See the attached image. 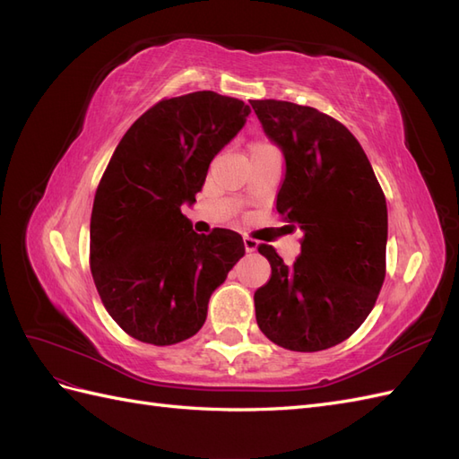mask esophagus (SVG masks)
I'll list each match as a JSON object with an SVG mask.
<instances>
[{"label": "esophagus", "instance_id": "34e87169", "mask_svg": "<svg viewBox=\"0 0 459 459\" xmlns=\"http://www.w3.org/2000/svg\"><path fill=\"white\" fill-rule=\"evenodd\" d=\"M243 245H245L247 253H255L256 247H258V243L253 238H243Z\"/></svg>", "mask_w": 459, "mask_h": 459}]
</instances>
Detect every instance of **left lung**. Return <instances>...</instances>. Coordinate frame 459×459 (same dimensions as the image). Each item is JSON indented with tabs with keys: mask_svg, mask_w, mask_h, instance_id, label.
I'll return each mask as SVG.
<instances>
[{
	"mask_svg": "<svg viewBox=\"0 0 459 459\" xmlns=\"http://www.w3.org/2000/svg\"><path fill=\"white\" fill-rule=\"evenodd\" d=\"M251 105L285 159L277 212L304 233L293 266L273 247H258L272 277L255 293L256 324L287 351H325L349 339L377 300L386 201L362 145L341 122L289 101Z\"/></svg>",
	"mask_w": 459,
	"mask_h": 459,
	"instance_id": "obj_1",
	"label": "left lung"
}]
</instances>
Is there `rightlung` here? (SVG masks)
<instances>
[{"label": "right lung", "instance_id": "obj_1", "mask_svg": "<svg viewBox=\"0 0 459 459\" xmlns=\"http://www.w3.org/2000/svg\"><path fill=\"white\" fill-rule=\"evenodd\" d=\"M251 107L216 91L162 100L124 134L95 191L90 266L107 312L134 339L166 346L203 327L208 300L243 255L239 233L193 231L212 159Z\"/></svg>", "mask_w": 459, "mask_h": 459}]
</instances>
